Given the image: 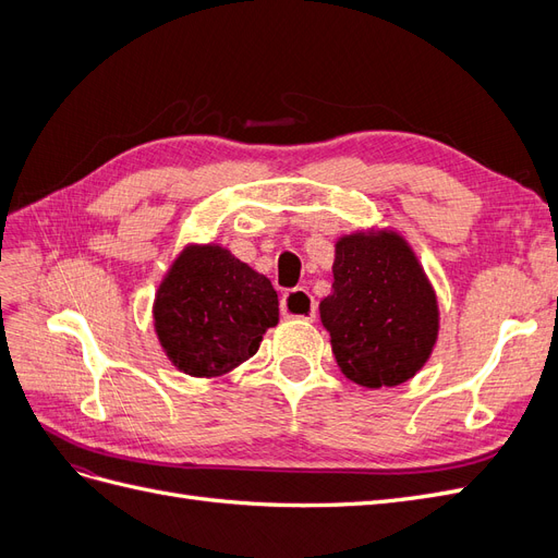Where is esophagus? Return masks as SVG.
<instances>
[{"label":"esophagus","instance_id":"1","mask_svg":"<svg viewBox=\"0 0 558 558\" xmlns=\"http://www.w3.org/2000/svg\"><path fill=\"white\" fill-rule=\"evenodd\" d=\"M281 314L283 318H300L314 320L316 318V302L305 289H293L281 298Z\"/></svg>","mask_w":558,"mask_h":558}]
</instances>
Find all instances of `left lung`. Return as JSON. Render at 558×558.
Masks as SVG:
<instances>
[{"label":"left lung","mask_w":558,"mask_h":558,"mask_svg":"<svg viewBox=\"0 0 558 558\" xmlns=\"http://www.w3.org/2000/svg\"><path fill=\"white\" fill-rule=\"evenodd\" d=\"M332 277L318 312L342 375L365 388L412 379L435 349L440 307L410 242L391 228L342 234Z\"/></svg>","instance_id":"left-lung-1"}]
</instances>
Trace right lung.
<instances>
[{"label": "right lung", "instance_id": "obj_1", "mask_svg": "<svg viewBox=\"0 0 558 558\" xmlns=\"http://www.w3.org/2000/svg\"><path fill=\"white\" fill-rule=\"evenodd\" d=\"M277 324L272 281L221 244L183 246L154 300V328L165 356L191 377L232 373Z\"/></svg>", "mask_w": 558, "mask_h": 558}]
</instances>
